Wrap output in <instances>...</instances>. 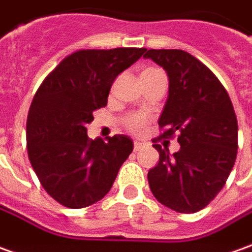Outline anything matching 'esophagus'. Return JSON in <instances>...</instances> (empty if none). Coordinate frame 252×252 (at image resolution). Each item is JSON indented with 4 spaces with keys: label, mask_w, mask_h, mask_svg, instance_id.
<instances>
[{
    "label": "esophagus",
    "mask_w": 252,
    "mask_h": 252,
    "mask_svg": "<svg viewBox=\"0 0 252 252\" xmlns=\"http://www.w3.org/2000/svg\"><path fill=\"white\" fill-rule=\"evenodd\" d=\"M143 146H145V143H143V142H140V140H135V142H133V149H135L136 152L140 150Z\"/></svg>",
    "instance_id": "obj_1"
}]
</instances>
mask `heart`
<instances>
[{
  "label": "heart",
  "instance_id": "obj_1",
  "mask_svg": "<svg viewBox=\"0 0 252 252\" xmlns=\"http://www.w3.org/2000/svg\"><path fill=\"white\" fill-rule=\"evenodd\" d=\"M156 71H158V70H156V68H146L140 76L152 74V73H156ZM126 124L129 131H132V132H140L142 128L146 124V117L142 116V114H132V116H129V117L126 119Z\"/></svg>",
  "mask_w": 252,
  "mask_h": 252
}]
</instances>
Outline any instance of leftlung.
Wrapping results in <instances>:
<instances>
[{"label": "left lung", "instance_id": "left-lung-1", "mask_svg": "<svg viewBox=\"0 0 252 252\" xmlns=\"http://www.w3.org/2000/svg\"><path fill=\"white\" fill-rule=\"evenodd\" d=\"M168 76V97L158 119L162 138L179 132L181 149L161 145L149 169L150 190L162 205L182 214L203 210L226 184L237 155V119L226 90L210 68L181 49H149L143 55Z\"/></svg>", "mask_w": 252, "mask_h": 252}]
</instances>
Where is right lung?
I'll return each instance as SVG.
<instances>
[{
  "label": "right lung",
  "mask_w": 252,
  "mask_h": 252,
  "mask_svg": "<svg viewBox=\"0 0 252 252\" xmlns=\"http://www.w3.org/2000/svg\"><path fill=\"white\" fill-rule=\"evenodd\" d=\"M145 51H77L56 66L32 97L26 126L29 160L42 188L62 205L84 208L102 200L132 153L129 136L90 139L87 126L92 113L107 104L116 77Z\"/></svg>",
  "instance_id": "1"
}]
</instances>
